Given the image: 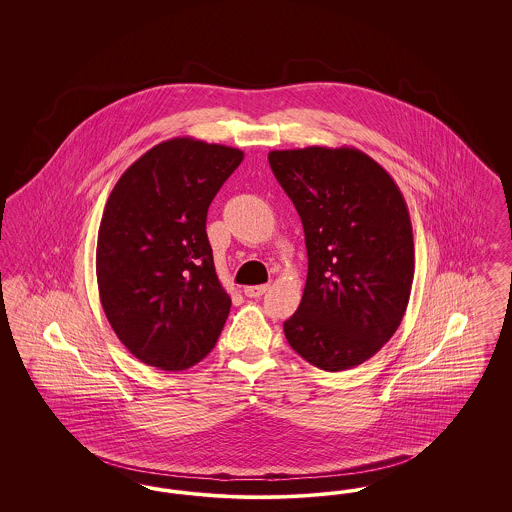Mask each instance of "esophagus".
<instances>
[{
	"label": "esophagus",
	"instance_id": "1",
	"mask_svg": "<svg viewBox=\"0 0 512 512\" xmlns=\"http://www.w3.org/2000/svg\"><path fill=\"white\" fill-rule=\"evenodd\" d=\"M267 290V284H263V286H247V288L244 290V293L247 295V297H261L263 293H267Z\"/></svg>",
	"mask_w": 512,
	"mask_h": 512
}]
</instances>
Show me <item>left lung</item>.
Wrapping results in <instances>:
<instances>
[{"label":"left lung","mask_w":512,"mask_h":512,"mask_svg":"<svg viewBox=\"0 0 512 512\" xmlns=\"http://www.w3.org/2000/svg\"><path fill=\"white\" fill-rule=\"evenodd\" d=\"M305 232L307 282L286 340L328 372L361 365L399 328L414 276L413 226L388 171L355 147L268 153Z\"/></svg>","instance_id":"8db88e82"}]
</instances>
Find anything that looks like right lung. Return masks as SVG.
<instances>
[{
    "label": "right lung",
    "instance_id": "obj_1",
    "mask_svg": "<svg viewBox=\"0 0 512 512\" xmlns=\"http://www.w3.org/2000/svg\"><path fill=\"white\" fill-rule=\"evenodd\" d=\"M244 161L236 147L172 138L115 184L99 224V299L142 363L184 370L211 353L230 313L207 240V211Z\"/></svg>",
    "mask_w": 512,
    "mask_h": 512
}]
</instances>
